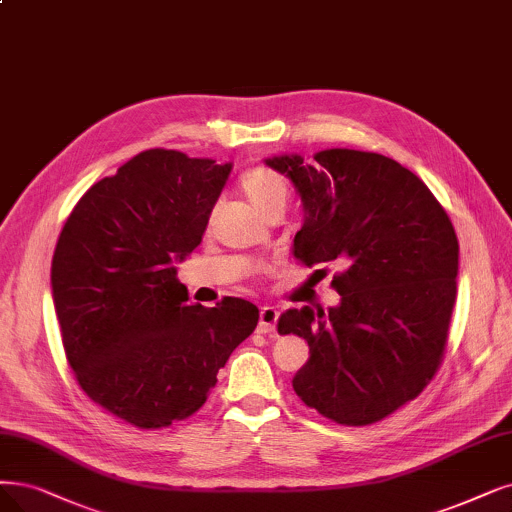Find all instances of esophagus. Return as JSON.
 <instances>
[{"mask_svg": "<svg viewBox=\"0 0 512 512\" xmlns=\"http://www.w3.org/2000/svg\"><path fill=\"white\" fill-rule=\"evenodd\" d=\"M277 319H279V311L275 306H262L260 311V319H258V332L260 334H273L277 327Z\"/></svg>", "mask_w": 512, "mask_h": 512, "instance_id": "obj_1", "label": "esophagus"}]
</instances>
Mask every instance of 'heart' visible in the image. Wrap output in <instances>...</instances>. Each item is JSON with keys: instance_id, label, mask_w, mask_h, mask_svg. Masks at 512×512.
Masks as SVG:
<instances>
[{"instance_id": "b5f03b06", "label": "heart", "mask_w": 512, "mask_h": 512, "mask_svg": "<svg viewBox=\"0 0 512 512\" xmlns=\"http://www.w3.org/2000/svg\"><path fill=\"white\" fill-rule=\"evenodd\" d=\"M241 191L258 214L275 206L285 208V201H288V185L267 166H256L245 172L241 176Z\"/></svg>"}]
</instances>
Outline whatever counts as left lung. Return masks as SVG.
<instances>
[{"label": "left lung", "mask_w": 512, "mask_h": 512, "mask_svg": "<svg viewBox=\"0 0 512 512\" xmlns=\"http://www.w3.org/2000/svg\"><path fill=\"white\" fill-rule=\"evenodd\" d=\"M264 161L302 199L294 256L306 267H344L332 279L338 306L279 317V334H298L311 349L294 391L338 424H374L416 399L441 365L458 277L452 220L391 157L327 149L315 163L300 155Z\"/></svg>", "instance_id": "1"}]
</instances>
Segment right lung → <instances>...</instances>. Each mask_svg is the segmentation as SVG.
Instances as JSON below:
<instances>
[{
    "instance_id": "obj_1",
    "label": "right lung",
    "mask_w": 512,
    "mask_h": 512,
    "mask_svg": "<svg viewBox=\"0 0 512 512\" xmlns=\"http://www.w3.org/2000/svg\"><path fill=\"white\" fill-rule=\"evenodd\" d=\"M231 168L142 151L92 185L60 231L52 298L67 361L84 393L132 426L193 416L258 323L241 298L187 304L176 279L174 262L201 243Z\"/></svg>"
}]
</instances>
